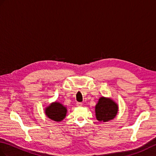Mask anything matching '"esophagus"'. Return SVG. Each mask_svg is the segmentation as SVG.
Listing matches in <instances>:
<instances>
[{
    "instance_id": "1",
    "label": "esophagus",
    "mask_w": 156,
    "mask_h": 156,
    "mask_svg": "<svg viewBox=\"0 0 156 156\" xmlns=\"http://www.w3.org/2000/svg\"><path fill=\"white\" fill-rule=\"evenodd\" d=\"M83 105V104H82V102H77V107H81V106Z\"/></svg>"
}]
</instances>
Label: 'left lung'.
Wrapping results in <instances>:
<instances>
[{
  "mask_svg": "<svg viewBox=\"0 0 156 156\" xmlns=\"http://www.w3.org/2000/svg\"><path fill=\"white\" fill-rule=\"evenodd\" d=\"M119 111V105L111 98L101 97L95 105V115L100 122H108L115 119Z\"/></svg>",
  "mask_w": 156,
  "mask_h": 156,
  "instance_id": "1",
  "label": "left lung"
}]
</instances>
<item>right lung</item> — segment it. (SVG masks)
Listing matches in <instances>:
<instances>
[{
	"instance_id": "obj_1",
	"label": "right lung",
	"mask_w": 156,
	"mask_h": 156,
	"mask_svg": "<svg viewBox=\"0 0 156 156\" xmlns=\"http://www.w3.org/2000/svg\"><path fill=\"white\" fill-rule=\"evenodd\" d=\"M67 112V108L58 101L51 102L44 108V112L47 117L55 122H61L65 119Z\"/></svg>"
}]
</instances>
